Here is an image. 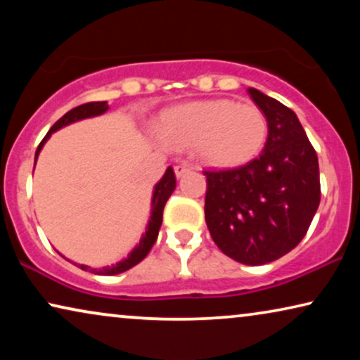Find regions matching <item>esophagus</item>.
Wrapping results in <instances>:
<instances>
[{
  "label": "esophagus",
  "mask_w": 360,
  "mask_h": 360,
  "mask_svg": "<svg viewBox=\"0 0 360 360\" xmlns=\"http://www.w3.org/2000/svg\"><path fill=\"white\" fill-rule=\"evenodd\" d=\"M190 170H191V167L186 165V164L175 165V176H176V179H181V176H184L185 174H188Z\"/></svg>",
  "instance_id": "obj_1"
}]
</instances>
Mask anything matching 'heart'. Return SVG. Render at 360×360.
Returning a JSON list of instances; mask_svg holds the SVG:
<instances>
[{
  "instance_id": "heart-1",
  "label": "heart",
  "mask_w": 360,
  "mask_h": 360,
  "mask_svg": "<svg viewBox=\"0 0 360 360\" xmlns=\"http://www.w3.org/2000/svg\"><path fill=\"white\" fill-rule=\"evenodd\" d=\"M157 132L175 149H193L201 164L238 169L264 150L269 122L255 105L211 98L167 108L157 120Z\"/></svg>"
}]
</instances>
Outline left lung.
I'll use <instances>...</instances> for the list:
<instances>
[{"label":"left lung","mask_w":360,"mask_h":360,"mask_svg":"<svg viewBox=\"0 0 360 360\" xmlns=\"http://www.w3.org/2000/svg\"><path fill=\"white\" fill-rule=\"evenodd\" d=\"M269 122L257 159L205 172V219L221 252L245 265L274 262L304 238L321 198L318 155L295 112L249 88Z\"/></svg>","instance_id":"1"}]
</instances>
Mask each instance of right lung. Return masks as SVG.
I'll list each match as a JSON object with an SVG mask.
<instances>
[{"label": "right lung", "mask_w": 360, "mask_h": 360, "mask_svg": "<svg viewBox=\"0 0 360 360\" xmlns=\"http://www.w3.org/2000/svg\"><path fill=\"white\" fill-rule=\"evenodd\" d=\"M108 110H110V106H108L106 101H93V103H85V105H80V106L73 108V110H70L68 112H65V115H63L60 120H58L56 124L51 127V131L47 132L41 144H39L37 150H36V160H37L39 154H41L44 144H46L47 139L53 134V132L62 129V127H65L68 124H72V122L86 120V117L100 116V115H103V112H106ZM175 186H176V180H175L174 169L169 167V169L165 170L164 176H162V179L155 184L154 191H152L150 218H149V223H147L146 233L142 234L139 244H137L136 248L131 250V254L127 255L126 259L120 260V262L111 265V267L108 265V267H103V269H91V267H88V265H83V264H78V267L83 270H88V272H91V274H96V275H117V274L126 272V270H129L134 267V265L139 264L141 260L150 252L152 245H154V243L157 240V236H159V229L162 226V213H164V206L167 203V200L170 198V195L174 193Z\"/></svg>", "instance_id": "add662e5"}]
</instances>
